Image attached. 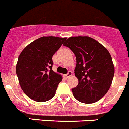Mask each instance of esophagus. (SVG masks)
Masks as SVG:
<instances>
[{
    "instance_id": "esophagus-1",
    "label": "esophagus",
    "mask_w": 129,
    "mask_h": 129,
    "mask_svg": "<svg viewBox=\"0 0 129 129\" xmlns=\"http://www.w3.org/2000/svg\"><path fill=\"white\" fill-rule=\"evenodd\" d=\"M72 74H73V73H72V72H71V71H69L66 75H65V77L68 78L69 77L71 76V75H72Z\"/></svg>"
}]
</instances>
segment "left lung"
Instances as JSON below:
<instances>
[{
  "mask_svg": "<svg viewBox=\"0 0 129 129\" xmlns=\"http://www.w3.org/2000/svg\"><path fill=\"white\" fill-rule=\"evenodd\" d=\"M74 53L75 75L79 81L71 88L78 101L92 104L107 93L114 75V66L108 50L89 37H71L63 44Z\"/></svg>",
  "mask_w": 129,
  "mask_h": 129,
  "instance_id": "obj_1",
  "label": "left lung"
}]
</instances>
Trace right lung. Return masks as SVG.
<instances>
[{
	"label": "right lung",
	"instance_id": "obj_1",
	"mask_svg": "<svg viewBox=\"0 0 129 129\" xmlns=\"http://www.w3.org/2000/svg\"><path fill=\"white\" fill-rule=\"evenodd\" d=\"M66 38L43 37L27 46L19 55L16 74L25 94L39 102L54 96L62 77L52 70V56Z\"/></svg>",
	"mask_w": 129,
	"mask_h": 129
}]
</instances>
